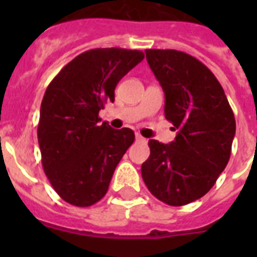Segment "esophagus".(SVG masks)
<instances>
[{
    "instance_id": "34e87169",
    "label": "esophagus",
    "mask_w": 257,
    "mask_h": 257,
    "mask_svg": "<svg viewBox=\"0 0 257 257\" xmlns=\"http://www.w3.org/2000/svg\"><path fill=\"white\" fill-rule=\"evenodd\" d=\"M136 141H143V143H145V141H147V140H145L144 137L141 136V135H139V133H137V135H136Z\"/></svg>"
}]
</instances>
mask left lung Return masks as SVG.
<instances>
[{
    "mask_svg": "<svg viewBox=\"0 0 257 257\" xmlns=\"http://www.w3.org/2000/svg\"><path fill=\"white\" fill-rule=\"evenodd\" d=\"M145 54L165 93V118L177 135L169 144L149 140L141 175L156 199L180 207L203 197L227 167L235 116L223 86L197 58L173 49Z\"/></svg>",
    "mask_w": 257,
    "mask_h": 257,
    "instance_id": "8db88e82",
    "label": "left lung"
}]
</instances>
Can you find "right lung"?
<instances>
[{
    "instance_id": "right-lung-1",
    "label": "right lung",
    "mask_w": 257,
    "mask_h": 257,
    "mask_svg": "<svg viewBox=\"0 0 257 257\" xmlns=\"http://www.w3.org/2000/svg\"><path fill=\"white\" fill-rule=\"evenodd\" d=\"M141 50L97 48L78 54L44 94L37 137L42 168L64 201L90 207L108 192L113 172L135 141L132 129L98 124L121 78L143 61Z\"/></svg>"
}]
</instances>
